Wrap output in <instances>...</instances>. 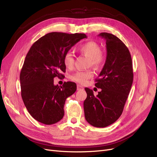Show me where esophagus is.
I'll return each instance as SVG.
<instances>
[{
    "label": "esophagus",
    "mask_w": 157,
    "mask_h": 157,
    "mask_svg": "<svg viewBox=\"0 0 157 157\" xmlns=\"http://www.w3.org/2000/svg\"><path fill=\"white\" fill-rule=\"evenodd\" d=\"M77 90H84V87L82 86H81V85H79L78 84L77 85Z\"/></svg>",
    "instance_id": "1"
}]
</instances>
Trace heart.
<instances>
[{
    "instance_id": "obj_1",
    "label": "heart",
    "mask_w": 157,
    "mask_h": 157,
    "mask_svg": "<svg viewBox=\"0 0 157 157\" xmlns=\"http://www.w3.org/2000/svg\"><path fill=\"white\" fill-rule=\"evenodd\" d=\"M78 50L89 57L90 64L95 67H100L105 60V54L101 51L100 46L96 42L89 41L85 42L78 47ZM63 63L67 68H73L74 65V56L72 52L69 51L65 54ZM93 76L94 72L90 69L78 71L71 76V78L73 81L84 84Z\"/></svg>"
}]
</instances>
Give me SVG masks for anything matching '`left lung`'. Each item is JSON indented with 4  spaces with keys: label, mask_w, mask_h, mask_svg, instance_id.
<instances>
[{
    "label": "left lung",
    "mask_w": 157,
    "mask_h": 157,
    "mask_svg": "<svg viewBox=\"0 0 157 157\" xmlns=\"http://www.w3.org/2000/svg\"><path fill=\"white\" fill-rule=\"evenodd\" d=\"M99 36L106 41L105 65L95 84L101 88L96 96L92 90L85 88L84 117L90 124L104 128L112 124L122 115L133 82V68L129 50L118 37L101 33Z\"/></svg>",
    "instance_id": "8db88e82"
}]
</instances>
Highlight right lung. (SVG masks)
I'll return each mask as SVG.
<instances>
[{
	"label": "right lung",
	"mask_w": 157,
	"mask_h": 157,
	"mask_svg": "<svg viewBox=\"0 0 157 157\" xmlns=\"http://www.w3.org/2000/svg\"><path fill=\"white\" fill-rule=\"evenodd\" d=\"M86 37L84 33L52 32L40 38L28 52L20 77L21 97L37 121L50 125L62 119L66 99L75 92L77 84L67 82L59 86L54 78L65 72V54Z\"/></svg>",
	"instance_id": "add662e5"
}]
</instances>
